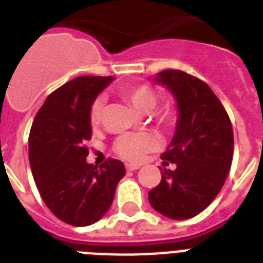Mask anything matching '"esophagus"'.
Instances as JSON below:
<instances>
[{
  "mask_svg": "<svg viewBox=\"0 0 263 263\" xmlns=\"http://www.w3.org/2000/svg\"><path fill=\"white\" fill-rule=\"evenodd\" d=\"M125 169H127V171H138V169H139V166H138V165H134V164H125Z\"/></svg>",
  "mask_w": 263,
  "mask_h": 263,
  "instance_id": "obj_1",
  "label": "esophagus"
}]
</instances>
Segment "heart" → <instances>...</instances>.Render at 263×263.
Instances as JSON below:
<instances>
[{
    "instance_id": "obj_1",
    "label": "heart",
    "mask_w": 263,
    "mask_h": 263,
    "mask_svg": "<svg viewBox=\"0 0 263 263\" xmlns=\"http://www.w3.org/2000/svg\"><path fill=\"white\" fill-rule=\"evenodd\" d=\"M125 98L135 106L136 110L146 113L152 110L156 105L157 95L148 86L129 88L124 92ZM103 102L102 99H97L90 109V121L92 127H98L102 117ZM158 119L161 121H169L172 119V110L169 107H164L158 110ZM160 138L153 132H131L119 136L115 142V152L121 158L134 162H139L147 156L148 153L154 152L160 147Z\"/></svg>"
}]
</instances>
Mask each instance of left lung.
<instances>
[{"mask_svg": "<svg viewBox=\"0 0 263 263\" xmlns=\"http://www.w3.org/2000/svg\"><path fill=\"white\" fill-rule=\"evenodd\" d=\"M153 80L168 88L177 106L175 135L161 156L176 169H164L148 202L162 216L187 220L203 212L224 185L233 157L232 124L202 80L177 69L160 72Z\"/></svg>", "mask_w": 263, "mask_h": 263, "instance_id": "8db88e82", "label": "left lung"}]
</instances>
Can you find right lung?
I'll return each instance as SVG.
<instances>
[{
	"mask_svg": "<svg viewBox=\"0 0 263 263\" xmlns=\"http://www.w3.org/2000/svg\"><path fill=\"white\" fill-rule=\"evenodd\" d=\"M111 76H79L46 98L35 116L28 139L32 176L43 202L60 220L87 227L110 208L124 164H88L86 142L92 136L90 109Z\"/></svg>",
	"mask_w": 263,
	"mask_h": 263,
	"instance_id": "right-lung-1",
	"label": "right lung"
}]
</instances>
